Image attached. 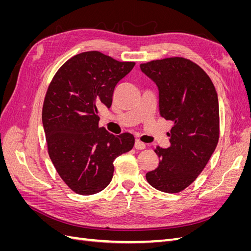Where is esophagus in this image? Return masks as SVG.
<instances>
[{"label":"esophagus","instance_id":"34e87169","mask_svg":"<svg viewBox=\"0 0 251 251\" xmlns=\"http://www.w3.org/2000/svg\"><path fill=\"white\" fill-rule=\"evenodd\" d=\"M146 143L144 142H142L141 140H139V139H136L135 140V149H137V150H143V149H146Z\"/></svg>","mask_w":251,"mask_h":251}]
</instances>
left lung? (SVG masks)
I'll return each mask as SVG.
<instances>
[{
	"label": "left lung",
	"instance_id": "8db88e82",
	"mask_svg": "<svg viewBox=\"0 0 251 251\" xmlns=\"http://www.w3.org/2000/svg\"><path fill=\"white\" fill-rule=\"evenodd\" d=\"M159 89V113L174 123L168 149L156 148L157 169L149 183L160 192L180 193L206 166L219 141L217 91L200 66L184 57H166L140 65Z\"/></svg>",
	"mask_w": 251,
	"mask_h": 251
}]
</instances>
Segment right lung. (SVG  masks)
<instances>
[{"instance_id":"right-lung-1","label":"right lung","mask_w":251,"mask_h":251,"mask_svg":"<svg viewBox=\"0 0 251 251\" xmlns=\"http://www.w3.org/2000/svg\"><path fill=\"white\" fill-rule=\"evenodd\" d=\"M134 62H118L100 51L72 56L53 76L42 120L48 154L59 177L74 193L89 196L107 187L114 159L131 151L135 138L98 126V108H110L114 89Z\"/></svg>"}]
</instances>
